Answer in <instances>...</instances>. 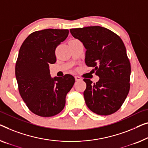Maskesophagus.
Masks as SVG:
<instances>
[{
	"mask_svg": "<svg viewBox=\"0 0 148 148\" xmlns=\"http://www.w3.org/2000/svg\"><path fill=\"white\" fill-rule=\"evenodd\" d=\"M75 79H76V81H81V80H82V78L81 77L78 76H75Z\"/></svg>",
	"mask_w": 148,
	"mask_h": 148,
	"instance_id": "34e87169",
	"label": "esophagus"
}]
</instances>
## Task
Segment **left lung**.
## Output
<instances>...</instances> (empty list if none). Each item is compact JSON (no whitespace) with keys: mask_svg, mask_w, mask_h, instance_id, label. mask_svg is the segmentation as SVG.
I'll use <instances>...</instances> for the list:
<instances>
[{"mask_svg":"<svg viewBox=\"0 0 148 148\" xmlns=\"http://www.w3.org/2000/svg\"><path fill=\"white\" fill-rule=\"evenodd\" d=\"M70 32L86 49L85 63L92 67L99 81L84 78V97L87 106L98 115L108 116L120 108L130 88L131 65L122 40L99 26L72 28Z\"/></svg>","mask_w":148,"mask_h":148,"instance_id":"8db88e82","label":"left lung"}]
</instances>
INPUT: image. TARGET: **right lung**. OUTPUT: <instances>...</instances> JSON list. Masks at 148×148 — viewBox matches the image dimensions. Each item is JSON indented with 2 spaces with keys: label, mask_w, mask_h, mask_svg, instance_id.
I'll list each match as a JSON object with an SVG mask.
<instances>
[{
  "label": "right lung",
  "mask_w": 148,
  "mask_h": 148,
  "mask_svg": "<svg viewBox=\"0 0 148 148\" xmlns=\"http://www.w3.org/2000/svg\"><path fill=\"white\" fill-rule=\"evenodd\" d=\"M67 29H45L30 34L20 48L15 75L21 98L30 111L54 116L64 109L66 96L75 78L70 74L52 78L49 64L56 62L55 50L67 38Z\"/></svg>",
  "instance_id": "right-lung-1"
}]
</instances>
